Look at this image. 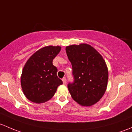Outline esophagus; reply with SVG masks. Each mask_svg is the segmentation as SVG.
<instances>
[{
    "mask_svg": "<svg viewBox=\"0 0 132 132\" xmlns=\"http://www.w3.org/2000/svg\"><path fill=\"white\" fill-rule=\"evenodd\" d=\"M62 81H63V85H66V82H67L66 77H63V78L62 79Z\"/></svg>",
    "mask_w": 132,
    "mask_h": 132,
    "instance_id": "34e87169",
    "label": "esophagus"
}]
</instances>
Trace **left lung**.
Returning a JSON list of instances; mask_svg holds the SVG:
<instances>
[{
    "label": "left lung",
    "mask_w": 132,
    "mask_h": 132,
    "mask_svg": "<svg viewBox=\"0 0 132 132\" xmlns=\"http://www.w3.org/2000/svg\"><path fill=\"white\" fill-rule=\"evenodd\" d=\"M65 50L74 78L67 85L72 98L82 106L96 104L104 95L107 86L108 70L105 61L88 44L69 46Z\"/></svg>",
    "instance_id": "obj_1"
}]
</instances>
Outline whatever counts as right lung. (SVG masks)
Returning <instances> with one entry per match:
<instances>
[{
	"instance_id": "1",
	"label": "right lung",
	"mask_w": 132,
	"mask_h": 132,
	"mask_svg": "<svg viewBox=\"0 0 132 132\" xmlns=\"http://www.w3.org/2000/svg\"><path fill=\"white\" fill-rule=\"evenodd\" d=\"M60 46H46L28 59L23 67L21 85L26 97L33 102H45L53 96L63 84L57 76L58 69L53 60L60 51Z\"/></svg>"
}]
</instances>
